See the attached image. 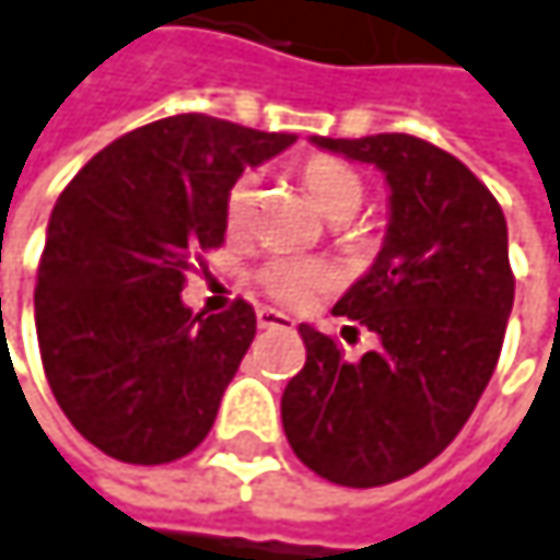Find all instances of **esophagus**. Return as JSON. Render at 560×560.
Segmentation results:
<instances>
[{"mask_svg":"<svg viewBox=\"0 0 560 560\" xmlns=\"http://www.w3.org/2000/svg\"><path fill=\"white\" fill-rule=\"evenodd\" d=\"M256 320H259L262 330H266V327H281V330H291V327H294V320H291L288 314L276 311V307H259Z\"/></svg>","mask_w":560,"mask_h":560,"instance_id":"esophagus-1","label":"esophagus"}]
</instances>
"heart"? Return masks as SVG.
<instances>
[{"label":"heart","instance_id":"obj_1","mask_svg":"<svg viewBox=\"0 0 560 560\" xmlns=\"http://www.w3.org/2000/svg\"><path fill=\"white\" fill-rule=\"evenodd\" d=\"M301 177H304V187H307L311 200L317 203V210L330 220H350L366 197L360 174L337 159H311L301 171ZM256 187H259V177L253 171H246L233 180V187L226 194L230 233H243L249 226ZM324 284H327V269L317 262H307V259H272L259 272V288L288 307L307 304Z\"/></svg>","mask_w":560,"mask_h":560}]
</instances>
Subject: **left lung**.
<instances>
[{
    "mask_svg": "<svg viewBox=\"0 0 560 560\" xmlns=\"http://www.w3.org/2000/svg\"><path fill=\"white\" fill-rule=\"evenodd\" d=\"M311 142L386 174L383 249L334 304L380 347L350 363L327 334L301 324L307 360L284 386L281 424L304 467L366 490L431 464L477 408L515 294L509 233L477 174L424 139Z\"/></svg>",
    "mask_w": 560,
    "mask_h": 560,
    "instance_id": "1",
    "label": "left lung"
}]
</instances>
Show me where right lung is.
<instances>
[{
	"label": "right lung",
	"mask_w": 560,
	"mask_h": 560,
	"mask_svg": "<svg viewBox=\"0 0 560 560\" xmlns=\"http://www.w3.org/2000/svg\"><path fill=\"white\" fill-rule=\"evenodd\" d=\"M294 142L184 113L93 155L57 197L35 288L48 386L70 424L126 464H171L213 428L256 311L194 314V253L226 236V194Z\"/></svg>",
	"instance_id": "right-lung-1"
}]
</instances>
